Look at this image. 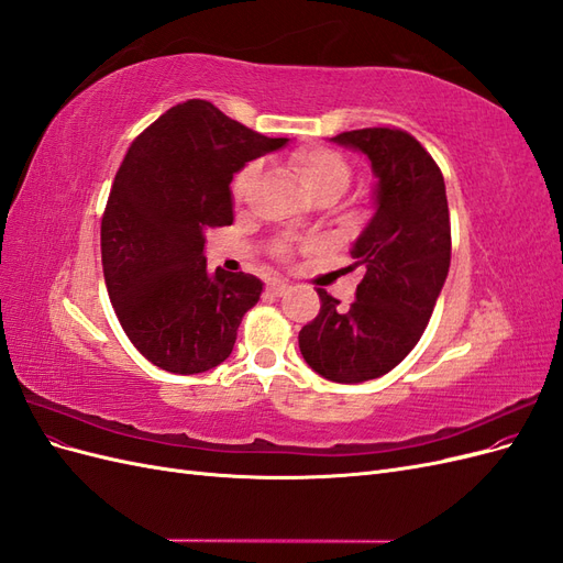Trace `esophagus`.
I'll return each instance as SVG.
<instances>
[{
    "mask_svg": "<svg viewBox=\"0 0 563 563\" xmlns=\"http://www.w3.org/2000/svg\"><path fill=\"white\" fill-rule=\"evenodd\" d=\"M267 291H269L272 296H284V294L288 291V284L282 282V279H269V282H267Z\"/></svg>",
    "mask_w": 563,
    "mask_h": 563,
    "instance_id": "esophagus-1",
    "label": "esophagus"
}]
</instances>
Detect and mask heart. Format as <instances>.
I'll return each mask as SVG.
<instances>
[{
    "label": "heart",
    "mask_w": 563,
    "mask_h": 563,
    "mask_svg": "<svg viewBox=\"0 0 563 563\" xmlns=\"http://www.w3.org/2000/svg\"><path fill=\"white\" fill-rule=\"evenodd\" d=\"M291 168H294V174L298 176L300 185L312 197L321 195V192L340 197L347 190L350 178H352L347 162L340 157L335 150H329V147H302V150L294 152ZM255 176H258V164H255V162L240 168V174L234 176L232 199L236 203H242L246 199ZM279 253L284 255L286 249H279Z\"/></svg>",
    "instance_id": "1"
}]
</instances>
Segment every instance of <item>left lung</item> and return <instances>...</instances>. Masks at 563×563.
Returning a JSON list of instances; mask_svg holds the SVG:
<instances>
[{"instance_id": "obj_1", "label": "left lung", "mask_w": 563, "mask_h": 563, "mask_svg": "<svg viewBox=\"0 0 563 563\" xmlns=\"http://www.w3.org/2000/svg\"><path fill=\"white\" fill-rule=\"evenodd\" d=\"M360 150L376 176V213L352 244V267H364L356 300L317 288L321 310L302 327V360L321 378H380L416 347L432 317L451 265L446 185L437 162L411 133L373 126L331 139Z\"/></svg>"}]
</instances>
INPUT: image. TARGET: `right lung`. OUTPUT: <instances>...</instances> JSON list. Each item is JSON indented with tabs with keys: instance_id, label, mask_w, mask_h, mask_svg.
Here are the masks:
<instances>
[{
	"instance_id": "right-lung-1",
	"label": "right lung",
	"mask_w": 563,
	"mask_h": 563,
	"mask_svg": "<svg viewBox=\"0 0 563 563\" xmlns=\"http://www.w3.org/2000/svg\"><path fill=\"white\" fill-rule=\"evenodd\" d=\"M209 100H185L150 124L114 176L100 223L114 314L147 362L180 376L223 364L263 282L207 269L211 228L232 225V176L284 147Z\"/></svg>"
}]
</instances>
